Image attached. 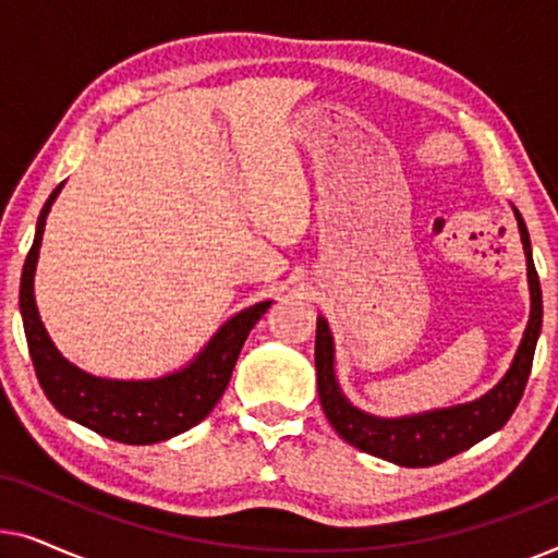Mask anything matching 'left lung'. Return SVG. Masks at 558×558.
<instances>
[{
  "mask_svg": "<svg viewBox=\"0 0 558 558\" xmlns=\"http://www.w3.org/2000/svg\"><path fill=\"white\" fill-rule=\"evenodd\" d=\"M521 241L529 262V284H531V319L518 348L515 361L510 365L508 376L485 393L483 399L464 403V407L439 409L429 414L403 416V418H378L350 407V401L340 393L338 380L332 371V335L323 317H317V340H315V365H317V393L323 403L325 416L330 418L332 429L340 434L348 445L380 460H388L401 468H429L449 460V457L464 452L487 434L498 432L513 414L518 401L529 384L533 353L541 332V317H544V302H541V281L533 266L531 239L521 213L515 210Z\"/></svg>",
  "mask_w": 558,
  "mask_h": 558,
  "instance_id": "left-lung-1",
  "label": "left lung"
}]
</instances>
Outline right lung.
<instances>
[{"instance_id": "1", "label": "right lung", "mask_w": 558, "mask_h": 558, "mask_svg": "<svg viewBox=\"0 0 558 558\" xmlns=\"http://www.w3.org/2000/svg\"><path fill=\"white\" fill-rule=\"evenodd\" d=\"M60 187L63 182L52 190L40 213L33 248L25 258L20 281L22 325H25L35 376L60 414L88 426L90 432L106 439L121 441V445H155V441L178 437L190 426L201 424L223 396L243 342L271 302H258L228 319L203 353L185 371L172 373V376L157 380H109L88 376L68 363L52 345L37 315L33 294L45 218Z\"/></svg>"}]
</instances>
